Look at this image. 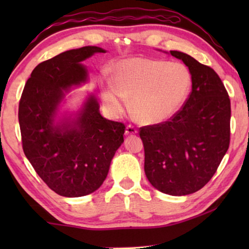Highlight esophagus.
<instances>
[{"label":"esophagus","mask_w":249,"mask_h":249,"mask_svg":"<svg viewBox=\"0 0 249 249\" xmlns=\"http://www.w3.org/2000/svg\"><path fill=\"white\" fill-rule=\"evenodd\" d=\"M137 133V129L134 127L133 125H127L126 126V129H125V135H134Z\"/></svg>","instance_id":"esophagus-1"}]
</instances>
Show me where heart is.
<instances>
[{
    "instance_id": "obj_1",
    "label": "heart",
    "mask_w": 249,
    "mask_h": 249,
    "mask_svg": "<svg viewBox=\"0 0 249 249\" xmlns=\"http://www.w3.org/2000/svg\"><path fill=\"white\" fill-rule=\"evenodd\" d=\"M192 73L181 62L132 58L115 66L114 78L102 84L104 104L121 113L132 96L134 114L142 123L160 124L182 109L192 89Z\"/></svg>"
}]
</instances>
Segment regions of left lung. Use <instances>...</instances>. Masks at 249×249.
Listing matches in <instances>:
<instances>
[{"mask_svg":"<svg viewBox=\"0 0 249 249\" xmlns=\"http://www.w3.org/2000/svg\"><path fill=\"white\" fill-rule=\"evenodd\" d=\"M191 71L190 95L169 121L142 126L145 174L157 190L187 196L209 182L226 154L231 140V101L222 80L209 66L170 50Z\"/></svg>","mask_w":249,"mask_h":249,"instance_id":"1","label":"left lung"}]
</instances>
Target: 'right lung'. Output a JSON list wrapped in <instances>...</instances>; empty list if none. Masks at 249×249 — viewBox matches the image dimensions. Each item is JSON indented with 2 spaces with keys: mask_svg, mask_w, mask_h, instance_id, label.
<instances>
[{
  "mask_svg": "<svg viewBox=\"0 0 249 249\" xmlns=\"http://www.w3.org/2000/svg\"><path fill=\"white\" fill-rule=\"evenodd\" d=\"M95 53L105 50L86 46L40 62L19 100L24 154L44 182L62 196H83L98 190L124 142L125 125L104 119L93 95L88 98L77 119L54 123L65 92L87 82L81 61Z\"/></svg>",
  "mask_w": 249,
  "mask_h": 249,
  "instance_id": "obj_1",
  "label": "right lung"
}]
</instances>
